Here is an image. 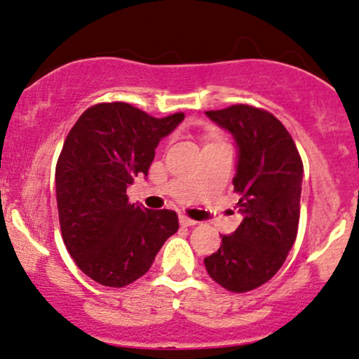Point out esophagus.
Masks as SVG:
<instances>
[{
	"mask_svg": "<svg viewBox=\"0 0 359 359\" xmlns=\"http://www.w3.org/2000/svg\"><path fill=\"white\" fill-rule=\"evenodd\" d=\"M179 222H180V224H182V226H194L196 224V222L194 219H191V218H187V216H179Z\"/></svg>",
	"mask_w": 359,
	"mask_h": 359,
	"instance_id": "34e87169",
	"label": "esophagus"
}]
</instances>
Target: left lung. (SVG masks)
<instances>
[{"label":"left lung","instance_id":"8db88e82","mask_svg":"<svg viewBox=\"0 0 359 359\" xmlns=\"http://www.w3.org/2000/svg\"><path fill=\"white\" fill-rule=\"evenodd\" d=\"M206 116L237 144L233 187L243 219L222 235L204 266L219 286L243 293L269 281L297 240L303 163L293 137L267 110L238 104Z\"/></svg>","mask_w":359,"mask_h":359}]
</instances>
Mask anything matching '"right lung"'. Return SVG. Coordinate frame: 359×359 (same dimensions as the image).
<instances>
[{"label": "right lung", "mask_w": 359, "mask_h": 359, "mask_svg": "<svg viewBox=\"0 0 359 359\" xmlns=\"http://www.w3.org/2000/svg\"><path fill=\"white\" fill-rule=\"evenodd\" d=\"M182 121V112L156 119L112 102L86 109L66 137L56 165L59 223L69 255L93 281L131 285L179 230L175 211L129 204L126 189L148 175L158 143Z\"/></svg>", "instance_id": "right-lung-1"}]
</instances>
